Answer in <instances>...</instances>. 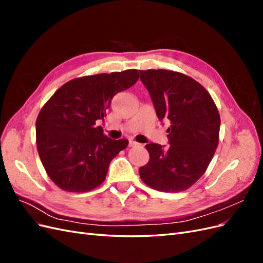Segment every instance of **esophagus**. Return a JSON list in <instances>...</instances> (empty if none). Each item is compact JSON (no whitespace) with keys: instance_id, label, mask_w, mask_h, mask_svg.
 <instances>
[{"instance_id":"esophagus-1","label":"esophagus","mask_w":263,"mask_h":263,"mask_svg":"<svg viewBox=\"0 0 263 263\" xmlns=\"http://www.w3.org/2000/svg\"><path fill=\"white\" fill-rule=\"evenodd\" d=\"M139 146V144L137 141H134V140H129V147H136Z\"/></svg>"}]
</instances>
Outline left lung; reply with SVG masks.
I'll return each mask as SVG.
<instances>
[{
  "label": "left lung",
  "instance_id": "8db88e82",
  "mask_svg": "<svg viewBox=\"0 0 263 263\" xmlns=\"http://www.w3.org/2000/svg\"><path fill=\"white\" fill-rule=\"evenodd\" d=\"M158 118L170 122V146L146 145L149 161L139 176L160 192H182L205 173L219 141L220 116L205 87L181 72L164 69L140 70Z\"/></svg>",
  "mask_w": 263,
  "mask_h": 263
}]
</instances>
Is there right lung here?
Listing matches in <instances>:
<instances>
[{
    "mask_svg": "<svg viewBox=\"0 0 263 263\" xmlns=\"http://www.w3.org/2000/svg\"><path fill=\"white\" fill-rule=\"evenodd\" d=\"M138 79L136 69L76 78L46 102L36 119V144L47 174L59 189L87 192L104 182L110 161L128 140L106 137L97 121L106 117L114 95Z\"/></svg>",
    "mask_w": 263,
    "mask_h": 263,
    "instance_id": "obj_1",
    "label": "right lung"
}]
</instances>
